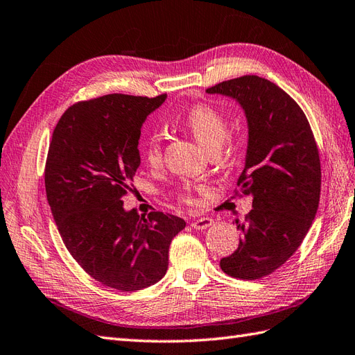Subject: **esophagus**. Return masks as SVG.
Listing matches in <instances>:
<instances>
[{"mask_svg":"<svg viewBox=\"0 0 355 355\" xmlns=\"http://www.w3.org/2000/svg\"><path fill=\"white\" fill-rule=\"evenodd\" d=\"M214 224V220L212 218H207V217H203V218H197L193 221L191 226L196 229V230H205L207 227H211Z\"/></svg>","mask_w":355,"mask_h":355,"instance_id":"34e87169","label":"esophagus"}]
</instances>
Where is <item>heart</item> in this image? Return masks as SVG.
Wrapping results in <instances>:
<instances>
[{
  "mask_svg": "<svg viewBox=\"0 0 355 355\" xmlns=\"http://www.w3.org/2000/svg\"><path fill=\"white\" fill-rule=\"evenodd\" d=\"M182 122L189 132L193 134L196 141L202 146L206 152L215 149H221V146L227 137V122L220 111L205 105H196L187 111ZM162 144L161 135L152 132L143 143V155L150 166H158L162 158ZM193 188H185L182 193V200L187 203H193L194 198L191 196Z\"/></svg>",
  "mask_w": 355,
  "mask_h": 355,
  "instance_id": "1",
  "label": "heart"
}]
</instances>
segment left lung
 Segmentation results:
<instances>
[{
  "label": "left lung",
  "instance_id": "8db88e82",
  "mask_svg": "<svg viewBox=\"0 0 355 355\" xmlns=\"http://www.w3.org/2000/svg\"><path fill=\"white\" fill-rule=\"evenodd\" d=\"M206 93L235 99L247 119L238 191L253 197V209L236 221L239 245L220 266L235 279L256 280L286 262L312 226L321 194L319 152L298 103L265 78L239 76Z\"/></svg>",
  "mask_w": 355,
  "mask_h": 355
}]
</instances>
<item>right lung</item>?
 I'll use <instances>...</instances> for the list:
<instances>
[{
  "label": "right lung",
  "mask_w": 355,
  "mask_h": 355,
  "mask_svg": "<svg viewBox=\"0 0 355 355\" xmlns=\"http://www.w3.org/2000/svg\"><path fill=\"white\" fill-rule=\"evenodd\" d=\"M167 94H105L76 102L49 143L45 188L66 248L108 288L132 292L159 282L171 239L185 229L176 215L126 211L122 197L140 167L141 126Z\"/></svg>",
  "instance_id": "right-lung-1"
}]
</instances>
